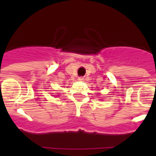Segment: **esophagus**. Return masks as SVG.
I'll return each mask as SVG.
<instances>
[{
	"label": "esophagus",
	"mask_w": 156,
	"mask_h": 156,
	"mask_svg": "<svg viewBox=\"0 0 156 156\" xmlns=\"http://www.w3.org/2000/svg\"><path fill=\"white\" fill-rule=\"evenodd\" d=\"M83 77H79V78H78V80L79 81H80V82H83Z\"/></svg>",
	"instance_id": "1"
}]
</instances>
